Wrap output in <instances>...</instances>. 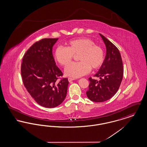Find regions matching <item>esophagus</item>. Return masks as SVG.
<instances>
[{
    "label": "esophagus",
    "mask_w": 147,
    "mask_h": 147,
    "mask_svg": "<svg viewBox=\"0 0 147 147\" xmlns=\"http://www.w3.org/2000/svg\"><path fill=\"white\" fill-rule=\"evenodd\" d=\"M68 81L70 82H71V81H73V80H74V78H70V77H69L68 78Z\"/></svg>",
    "instance_id": "obj_1"
}]
</instances>
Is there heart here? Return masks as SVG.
<instances>
[{"mask_svg":"<svg viewBox=\"0 0 147 147\" xmlns=\"http://www.w3.org/2000/svg\"><path fill=\"white\" fill-rule=\"evenodd\" d=\"M66 47L58 46L55 51V59L61 65H68L78 55L79 62L70 63L65 68L67 76L79 78L89 73L92 69H97L101 67L105 61L102 48L95 44L89 38H78L66 43Z\"/></svg>","mask_w":147,"mask_h":147,"instance_id":"heart-1","label":"heart"}]
</instances>
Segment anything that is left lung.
Returning a JSON list of instances; mask_svg holds the SVG:
<instances>
[{"instance_id":"1","label":"left lung","mask_w":147,"mask_h":147,"mask_svg":"<svg viewBox=\"0 0 147 147\" xmlns=\"http://www.w3.org/2000/svg\"><path fill=\"white\" fill-rule=\"evenodd\" d=\"M105 43L106 55L103 64L94 77H99L98 81L89 78L90 84L86 91L87 97L94 102H101L109 100L118 91L123 75V63L119 49L99 34Z\"/></svg>"}]
</instances>
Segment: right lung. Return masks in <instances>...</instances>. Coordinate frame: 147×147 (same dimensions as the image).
<instances>
[{
  "instance_id": "right-lung-1",
  "label": "right lung",
  "mask_w": 147,
  "mask_h": 147,
  "mask_svg": "<svg viewBox=\"0 0 147 147\" xmlns=\"http://www.w3.org/2000/svg\"><path fill=\"white\" fill-rule=\"evenodd\" d=\"M58 38H43L25 53L21 65L22 82L36 102L47 108L60 105L66 97L68 78L56 65L52 47ZM61 78L59 81L58 79Z\"/></svg>"
}]
</instances>
